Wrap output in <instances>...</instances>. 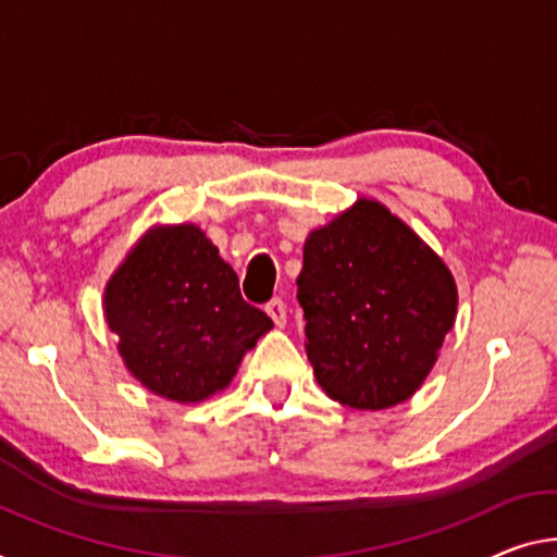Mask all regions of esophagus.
<instances>
[{
	"mask_svg": "<svg viewBox=\"0 0 557 557\" xmlns=\"http://www.w3.org/2000/svg\"><path fill=\"white\" fill-rule=\"evenodd\" d=\"M267 313L273 319V323L276 326H286V304L281 301V298H271V301L267 304Z\"/></svg>",
	"mask_w": 557,
	"mask_h": 557,
	"instance_id": "34e87169",
	"label": "esophagus"
}]
</instances>
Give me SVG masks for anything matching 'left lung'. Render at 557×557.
<instances>
[{"mask_svg": "<svg viewBox=\"0 0 557 557\" xmlns=\"http://www.w3.org/2000/svg\"><path fill=\"white\" fill-rule=\"evenodd\" d=\"M296 284L315 381L358 410L413 396L458 313L450 269L375 199H358L306 236Z\"/></svg>", "mask_w": 557, "mask_h": 557, "instance_id": "left-lung-1", "label": "left lung"}]
</instances>
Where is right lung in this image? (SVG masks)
<instances>
[{
	"label": "right lung",
	"instance_id": "right-lung-1",
	"mask_svg": "<svg viewBox=\"0 0 557 557\" xmlns=\"http://www.w3.org/2000/svg\"><path fill=\"white\" fill-rule=\"evenodd\" d=\"M104 315L129 373L174 404L224 391L273 329L196 224L151 226L107 281Z\"/></svg>",
	"mask_w": 557,
	"mask_h": 557
}]
</instances>
